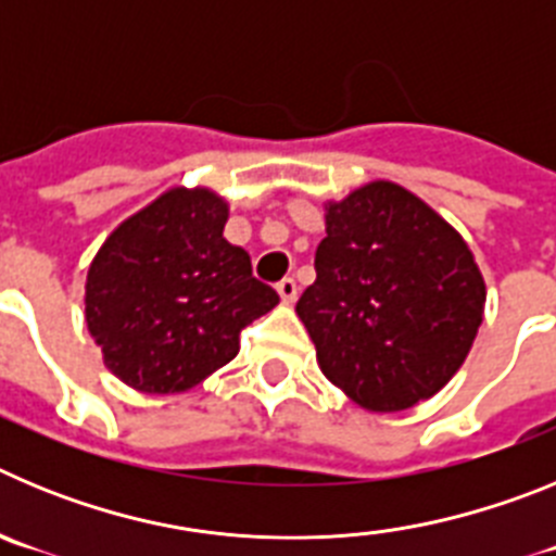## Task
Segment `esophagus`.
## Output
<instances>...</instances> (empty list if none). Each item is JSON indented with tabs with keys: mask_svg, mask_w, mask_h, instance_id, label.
Listing matches in <instances>:
<instances>
[{
	"mask_svg": "<svg viewBox=\"0 0 556 556\" xmlns=\"http://www.w3.org/2000/svg\"><path fill=\"white\" fill-rule=\"evenodd\" d=\"M275 289H278V294H281V301L287 303V306L289 303L298 301V292H301V287H298V281H294V278H283V281L278 283Z\"/></svg>",
	"mask_w": 556,
	"mask_h": 556,
	"instance_id": "1",
	"label": "esophagus"
}]
</instances>
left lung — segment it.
<instances>
[{
  "instance_id": "obj_1",
  "label": "left lung",
  "mask_w": 556,
  "mask_h": 556,
  "mask_svg": "<svg viewBox=\"0 0 556 556\" xmlns=\"http://www.w3.org/2000/svg\"><path fill=\"white\" fill-rule=\"evenodd\" d=\"M312 287L294 306L333 387L370 412L437 395L468 358L488 289L454 225L392 180L326 203Z\"/></svg>"
}]
</instances>
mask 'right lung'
I'll return each mask as SVG.
<instances>
[{
  "label": "right lung",
  "instance_id": "1",
  "mask_svg": "<svg viewBox=\"0 0 556 556\" xmlns=\"http://www.w3.org/2000/svg\"><path fill=\"white\" fill-rule=\"evenodd\" d=\"M228 200L175 186L113 228L86 278V326L113 376L147 395L198 387L278 294L223 236Z\"/></svg>",
  "mask_w": 556,
  "mask_h": 556
}]
</instances>
